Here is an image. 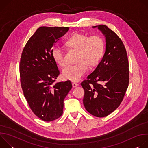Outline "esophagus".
I'll return each mask as SVG.
<instances>
[{
  "instance_id": "esophagus-1",
  "label": "esophagus",
  "mask_w": 148,
  "mask_h": 148,
  "mask_svg": "<svg viewBox=\"0 0 148 148\" xmlns=\"http://www.w3.org/2000/svg\"><path fill=\"white\" fill-rule=\"evenodd\" d=\"M72 85H73V88H75V87H77L78 86V84L75 83V82H73L72 83Z\"/></svg>"
}]
</instances>
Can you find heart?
Here are the masks:
<instances>
[{
	"label": "heart",
	"mask_w": 148,
	"mask_h": 148,
	"mask_svg": "<svg viewBox=\"0 0 148 148\" xmlns=\"http://www.w3.org/2000/svg\"><path fill=\"white\" fill-rule=\"evenodd\" d=\"M66 45L79 51L77 64L66 66L62 71L63 78L71 81H78L87 73V64L94 66L102 57L104 45L102 40L98 36H88L79 33L71 35L67 40ZM51 56L57 64L64 66L66 59L64 50L59 45H56L51 50Z\"/></svg>",
	"instance_id": "1"
}]
</instances>
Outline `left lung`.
<instances>
[{
	"instance_id": "left-lung-1",
	"label": "left lung",
	"mask_w": 148,
	"mask_h": 148,
	"mask_svg": "<svg viewBox=\"0 0 148 148\" xmlns=\"http://www.w3.org/2000/svg\"><path fill=\"white\" fill-rule=\"evenodd\" d=\"M92 28H98L105 37V53L95 70L81 85L85 91V108L101 118L112 113L121 104L128 87L129 63L125 46L115 32L103 25Z\"/></svg>"
}]
</instances>
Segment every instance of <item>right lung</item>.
<instances>
[{
	"label": "right lung",
	"instance_id": "obj_1",
	"mask_svg": "<svg viewBox=\"0 0 148 148\" xmlns=\"http://www.w3.org/2000/svg\"><path fill=\"white\" fill-rule=\"evenodd\" d=\"M67 27H40L30 38L20 63L21 86L34 114L46 122L62 114L64 100L72 88L70 81L54 84L60 71L51 56V50Z\"/></svg>",
	"mask_w": 148,
	"mask_h": 148
}]
</instances>
